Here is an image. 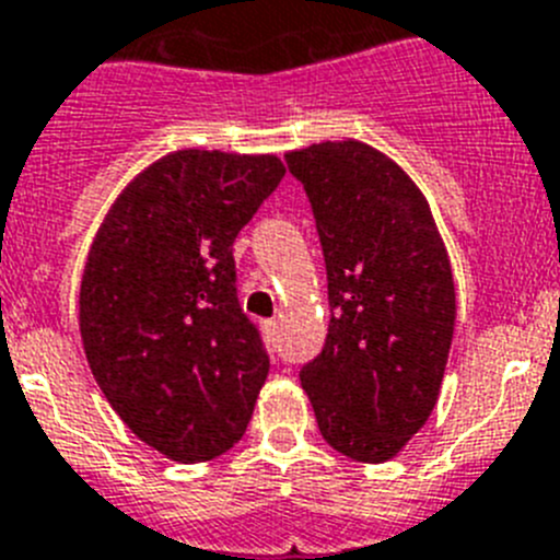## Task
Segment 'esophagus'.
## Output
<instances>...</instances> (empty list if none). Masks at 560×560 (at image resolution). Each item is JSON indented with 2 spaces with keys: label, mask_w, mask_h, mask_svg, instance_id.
Listing matches in <instances>:
<instances>
[{
  "label": "esophagus",
  "mask_w": 560,
  "mask_h": 560,
  "mask_svg": "<svg viewBox=\"0 0 560 560\" xmlns=\"http://www.w3.org/2000/svg\"><path fill=\"white\" fill-rule=\"evenodd\" d=\"M265 331H268L270 337L279 335V320H276V317H270V320H265Z\"/></svg>",
  "instance_id": "1"
}]
</instances>
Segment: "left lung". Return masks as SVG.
I'll use <instances>...</instances> for the list:
<instances>
[{
	"label": "left lung",
	"mask_w": 560,
	"mask_h": 560,
	"mask_svg": "<svg viewBox=\"0 0 560 560\" xmlns=\"http://www.w3.org/2000/svg\"><path fill=\"white\" fill-rule=\"evenodd\" d=\"M312 206L329 335L301 368L317 430L362 463L390 460L430 418L455 331V281L424 195L368 144L287 153Z\"/></svg>",
	"instance_id": "8db88e82"
}]
</instances>
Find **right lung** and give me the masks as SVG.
Masks as SVG:
<instances>
[{"label": "right lung", "mask_w": 560, "mask_h": 560, "mask_svg": "<svg viewBox=\"0 0 560 560\" xmlns=\"http://www.w3.org/2000/svg\"><path fill=\"white\" fill-rule=\"evenodd\" d=\"M276 155L178 150L110 206L80 284V335L100 390L161 455L231 450L270 357L236 299L234 240L276 192Z\"/></svg>", "instance_id": "1"}]
</instances>
